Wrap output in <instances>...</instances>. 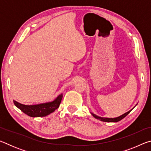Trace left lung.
Returning a JSON list of instances; mask_svg holds the SVG:
<instances>
[{"mask_svg":"<svg viewBox=\"0 0 151 151\" xmlns=\"http://www.w3.org/2000/svg\"><path fill=\"white\" fill-rule=\"evenodd\" d=\"M132 109H133L130 110L129 111L125 112V113H124L123 114H122V115H121V116H119L118 117H115V118H106V117H101V116H97V115H96V114H94L93 113H91H91L92 115H93L94 117V118L96 119L100 120V121H101L109 122H116L120 121L122 119H124L125 116L128 115V114L130 113V112H131Z\"/></svg>","mask_w":151,"mask_h":151,"instance_id":"obj_1","label":"left lung"}]
</instances>
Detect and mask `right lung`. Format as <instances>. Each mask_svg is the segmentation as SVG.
Masks as SVG:
<instances>
[{
    "instance_id": "add662e5",
    "label": "right lung",
    "mask_w": 151,
    "mask_h": 151,
    "mask_svg": "<svg viewBox=\"0 0 151 151\" xmlns=\"http://www.w3.org/2000/svg\"><path fill=\"white\" fill-rule=\"evenodd\" d=\"M63 96V94H60L54 101L48 102V103L33 104V105H26V104L18 103L16 101H14V104L18 109H19L20 111H22L29 116H46L52 113L59 107Z\"/></svg>"
}]
</instances>
